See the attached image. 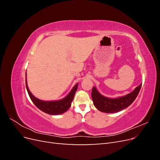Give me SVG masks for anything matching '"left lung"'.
<instances>
[{"mask_svg":"<svg viewBox=\"0 0 160 160\" xmlns=\"http://www.w3.org/2000/svg\"><path fill=\"white\" fill-rule=\"evenodd\" d=\"M142 87V83L138 85L132 93L118 98H109L101 95L93 87L91 91V98L95 107L101 112L117 113L128 108L136 99Z\"/></svg>","mask_w":160,"mask_h":160,"instance_id":"8db88e82","label":"left lung"}]
</instances>
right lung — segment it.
Here are the masks:
<instances>
[{
    "label": "right lung",
    "instance_id": "right-lung-1",
    "mask_svg": "<svg viewBox=\"0 0 160 160\" xmlns=\"http://www.w3.org/2000/svg\"><path fill=\"white\" fill-rule=\"evenodd\" d=\"M27 77V73H26ZM26 82V88L27 90L29 95L31 99L33 102V103L36 105V107L38 108L40 110H41L43 112H45L47 114L52 115H57L63 113L69 109L71 107V103L73 99L74 95L75 94V92L78 88V84H76L71 91L69 92V93L67 95L65 98L63 99L57 100V101H42L41 99H38V98H35L28 89V85H27V78L25 79Z\"/></svg>",
    "mask_w": 160,
    "mask_h": 160
}]
</instances>
